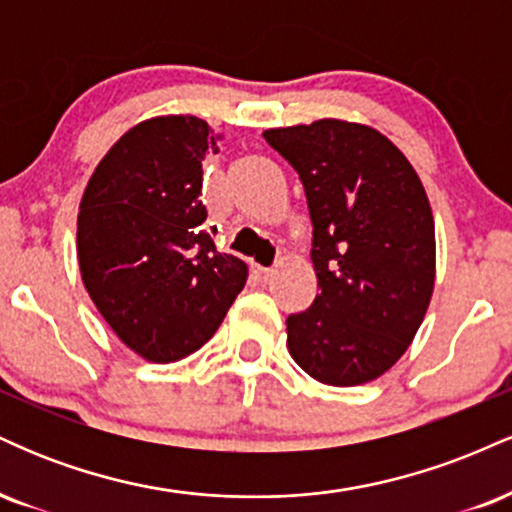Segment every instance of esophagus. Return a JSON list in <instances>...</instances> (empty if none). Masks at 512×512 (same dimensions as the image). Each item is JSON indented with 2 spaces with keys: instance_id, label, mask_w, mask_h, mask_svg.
<instances>
[{
  "instance_id": "34e87169",
  "label": "esophagus",
  "mask_w": 512,
  "mask_h": 512,
  "mask_svg": "<svg viewBox=\"0 0 512 512\" xmlns=\"http://www.w3.org/2000/svg\"><path fill=\"white\" fill-rule=\"evenodd\" d=\"M252 274H255L260 281H267L269 276H272V269L260 267V264H252Z\"/></svg>"
}]
</instances>
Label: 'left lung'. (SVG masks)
Segmentation results:
<instances>
[{
    "mask_svg": "<svg viewBox=\"0 0 512 512\" xmlns=\"http://www.w3.org/2000/svg\"><path fill=\"white\" fill-rule=\"evenodd\" d=\"M264 139L303 182L320 293L286 320L310 378L370 383L414 342L436 284V226L419 175L385 134L344 120L276 127Z\"/></svg>",
    "mask_w": 512,
    "mask_h": 512,
    "instance_id": "8db88e82",
    "label": "left lung"
}]
</instances>
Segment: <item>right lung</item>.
<instances>
[{
  "label": "right lung",
  "mask_w": 512,
  "mask_h": 512,
  "mask_svg": "<svg viewBox=\"0 0 512 512\" xmlns=\"http://www.w3.org/2000/svg\"><path fill=\"white\" fill-rule=\"evenodd\" d=\"M209 151L214 129L199 117H151L117 139L79 204L81 281L122 344L151 363L207 344L248 281V264L202 228Z\"/></svg>",
  "instance_id": "1"
}]
</instances>
